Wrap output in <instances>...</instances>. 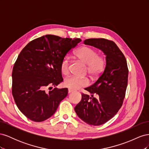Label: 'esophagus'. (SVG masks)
Wrapping results in <instances>:
<instances>
[{"instance_id": "esophagus-1", "label": "esophagus", "mask_w": 149, "mask_h": 149, "mask_svg": "<svg viewBox=\"0 0 149 149\" xmlns=\"http://www.w3.org/2000/svg\"><path fill=\"white\" fill-rule=\"evenodd\" d=\"M73 91V89H68V93H72Z\"/></svg>"}]
</instances>
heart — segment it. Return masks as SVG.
<instances>
[{
  "label": "heart",
  "instance_id": "1",
  "mask_svg": "<svg viewBox=\"0 0 149 149\" xmlns=\"http://www.w3.org/2000/svg\"><path fill=\"white\" fill-rule=\"evenodd\" d=\"M78 59L87 65L88 73L92 76L100 74L105 67L106 61L103 56L98 55L96 50L88 47H83L79 48L75 53ZM60 70L63 75H68L70 73V60L65 57L63 59L60 65ZM89 84L86 78L77 76H70L65 79L63 84L65 87L73 90L85 87Z\"/></svg>",
  "mask_w": 149,
  "mask_h": 149
}]
</instances>
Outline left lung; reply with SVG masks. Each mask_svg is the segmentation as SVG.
Segmentation results:
<instances>
[{"instance_id":"left-lung-1","label":"left lung","mask_w":149,"mask_h":149,"mask_svg":"<svg viewBox=\"0 0 149 149\" xmlns=\"http://www.w3.org/2000/svg\"><path fill=\"white\" fill-rule=\"evenodd\" d=\"M84 43L102 50L106 55V65L96 81L84 89L91 96L83 93L81 101L75 106L74 111L86 123L100 125L113 118L123 105L128 81L127 61L111 40L89 38L85 40Z\"/></svg>"}]
</instances>
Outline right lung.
<instances>
[{
	"instance_id": "obj_1",
	"label": "right lung",
	"mask_w": 149,
	"mask_h": 149,
	"mask_svg": "<svg viewBox=\"0 0 149 149\" xmlns=\"http://www.w3.org/2000/svg\"><path fill=\"white\" fill-rule=\"evenodd\" d=\"M81 40L47 35L29 43L18 56L12 71V93L19 110L35 122L45 120L68 95L56 86L63 81L61 62Z\"/></svg>"
}]
</instances>
